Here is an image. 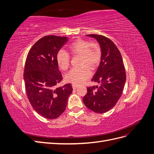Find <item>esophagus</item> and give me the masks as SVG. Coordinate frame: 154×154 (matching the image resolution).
Returning a JSON list of instances; mask_svg holds the SVG:
<instances>
[{"label": "esophagus", "instance_id": "34e87169", "mask_svg": "<svg viewBox=\"0 0 154 154\" xmlns=\"http://www.w3.org/2000/svg\"><path fill=\"white\" fill-rule=\"evenodd\" d=\"M72 87L73 89H76V88H78V85H72Z\"/></svg>", "mask_w": 154, "mask_h": 154}]
</instances>
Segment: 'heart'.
I'll return each mask as SVG.
<instances>
[{
	"mask_svg": "<svg viewBox=\"0 0 154 154\" xmlns=\"http://www.w3.org/2000/svg\"><path fill=\"white\" fill-rule=\"evenodd\" d=\"M69 50L73 57L80 56V69H74L66 76V80L73 85H80L91 76V71H94L99 66L101 59L100 46L96 42L78 38L69 46ZM56 60L59 68L66 71L70 66L71 58L69 54L63 50H60L57 54Z\"/></svg>",
	"mask_w": 154,
	"mask_h": 154,
	"instance_id": "obj_1",
	"label": "heart"
}]
</instances>
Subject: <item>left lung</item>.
I'll return each instance as SVG.
<instances>
[{"mask_svg":"<svg viewBox=\"0 0 154 154\" xmlns=\"http://www.w3.org/2000/svg\"><path fill=\"white\" fill-rule=\"evenodd\" d=\"M98 42L101 59L92 81L100 86L87 88L83 101L88 109L96 113L108 112L119 100L126 82V72L122 54L114 42L100 35H87Z\"/></svg>","mask_w":154,"mask_h":154,"instance_id":"left-lung-1","label":"left lung"}]
</instances>
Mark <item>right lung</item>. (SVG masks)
Wrapping results in <instances>:
<instances>
[{"instance_id": "1", "label": "right lung", "mask_w": 154, "mask_h": 154, "mask_svg": "<svg viewBox=\"0 0 154 154\" xmlns=\"http://www.w3.org/2000/svg\"><path fill=\"white\" fill-rule=\"evenodd\" d=\"M67 41L66 36H45L32 45L26 60L24 80L27 97L36 112L49 119L63 112L72 92L70 83L55 87L63 79L56 57Z\"/></svg>"}]
</instances>
